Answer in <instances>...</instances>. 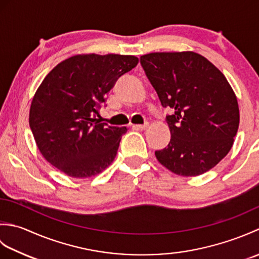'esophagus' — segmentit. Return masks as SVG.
Instances as JSON below:
<instances>
[{
	"label": "esophagus",
	"mask_w": 259,
	"mask_h": 259,
	"mask_svg": "<svg viewBox=\"0 0 259 259\" xmlns=\"http://www.w3.org/2000/svg\"><path fill=\"white\" fill-rule=\"evenodd\" d=\"M148 126H149V124H148V123H146V124H136L135 128L137 130H147Z\"/></svg>",
	"instance_id": "34e87169"
}]
</instances>
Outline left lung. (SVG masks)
Returning <instances> with one entry per match:
<instances>
[{
    "label": "left lung",
    "mask_w": 259,
    "mask_h": 259,
    "mask_svg": "<svg viewBox=\"0 0 259 259\" xmlns=\"http://www.w3.org/2000/svg\"><path fill=\"white\" fill-rule=\"evenodd\" d=\"M140 62L162 107L174 111L166 117L171 138L155 152L158 161L184 177L213 168L232 149L239 125L237 98L226 76L192 51L152 52Z\"/></svg>",
    "instance_id": "left-lung-1"
}]
</instances>
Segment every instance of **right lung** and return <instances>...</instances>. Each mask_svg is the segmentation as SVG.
Listing matches in <instances>:
<instances>
[{"label":"right lung","mask_w":259,"mask_h":259,"mask_svg":"<svg viewBox=\"0 0 259 259\" xmlns=\"http://www.w3.org/2000/svg\"><path fill=\"white\" fill-rule=\"evenodd\" d=\"M139 62L135 56L76 54L56 65L32 99L29 123L46 160L69 177L90 178L117 155L125 126L96 119L104 96Z\"/></svg>","instance_id":"1"}]
</instances>
